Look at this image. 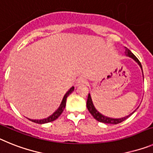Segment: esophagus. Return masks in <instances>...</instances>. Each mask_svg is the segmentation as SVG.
<instances>
[{
    "label": "esophagus",
    "instance_id": "obj_1",
    "mask_svg": "<svg viewBox=\"0 0 153 153\" xmlns=\"http://www.w3.org/2000/svg\"><path fill=\"white\" fill-rule=\"evenodd\" d=\"M88 84V82L87 80H85V78H78V81L76 82V85H87Z\"/></svg>",
    "mask_w": 153,
    "mask_h": 153
}]
</instances>
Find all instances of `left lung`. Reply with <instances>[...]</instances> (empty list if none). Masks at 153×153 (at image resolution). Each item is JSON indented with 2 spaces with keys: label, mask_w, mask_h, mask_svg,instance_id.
<instances>
[{
  "label": "left lung",
  "mask_w": 153,
  "mask_h": 153,
  "mask_svg": "<svg viewBox=\"0 0 153 153\" xmlns=\"http://www.w3.org/2000/svg\"><path fill=\"white\" fill-rule=\"evenodd\" d=\"M125 54H126V56H128V57H130V58H132L133 60H135V62H137L138 65L140 66L141 69H142V71H143V67H142V65H141L140 62H139V59H138V58H136V57H135L132 52H131V51H130L129 49H128L127 48H126V51H125ZM86 105H87L88 110L89 111V112L91 114V115H92V116L94 117V118H95L97 121H99V122H100V123H106V124H119V123H122V122H123V121H125L126 119H128V117H129L131 115H132V114H133L135 111V110L133 112H132L131 114H129L128 115H127V116H125V117H123V118H120V119H113V118H109V117L105 116V115H102L101 113H99V111L96 110V108H95V106H94V105H93V102H92V100H91V95H90V94H88V96L87 103H86Z\"/></svg>",
  "instance_id": "8db88e82"
}]
</instances>
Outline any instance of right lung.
I'll use <instances>...</instances> for the list:
<instances>
[{"label":"right lung","mask_w":153,"mask_h":153,"mask_svg":"<svg viewBox=\"0 0 153 153\" xmlns=\"http://www.w3.org/2000/svg\"><path fill=\"white\" fill-rule=\"evenodd\" d=\"M74 89H75V88L71 87V88H70V89H69L67 92H66V94L65 95V96L63 97V99H62V103H61L60 106L58 107V109L54 111L52 115H50L49 117H48V118H46V119H40V120H38V119H29V120H30L31 122H33V123H38V124H45V123H51V122H53V121H54L55 119H58V117L61 115V114L62 113V111H64L65 108L66 100H67L68 96V95H70V94H71L73 91H74Z\"/></svg>","instance_id":"add662e5"}]
</instances>
